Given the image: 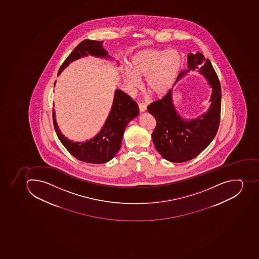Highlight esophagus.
<instances>
[{
    "instance_id": "obj_1",
    "label": "esophagus",
    "mask_w": 259,
    "mask_h": 259,
    "mask_svg": "<svg viewBox=\"0 0 259 259\" xmlns=\"http://www.w3.org/2000/svg\"><path fill=\"white\" fill-rule=\"evenodd\" d=\"M138 106H139V110L141 113L142 112L146 111V104H144V103H139L138 104Z\"/></svg>"
}]
</instances>
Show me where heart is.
Listing matches in <instances>:
<instances>
[{
  "label": "heart",
  "mask_w": 259,
  "mask_h": 259,
  "mask_svg": "<svg viewBox=\"0 0 259 259\" xmlns=\"http://www.w3.org/2000/svg\"><path fill=\"white\" fill-rule=\"evenodd\" d=\"M183 65V59L177 51L146 49L132 57L130 70L124 71L125 81L137 88L140 79L145 78V88L154 97L167 94Z\"/></svg>",
  "instance_id": "heart-1"
}]
</instances>
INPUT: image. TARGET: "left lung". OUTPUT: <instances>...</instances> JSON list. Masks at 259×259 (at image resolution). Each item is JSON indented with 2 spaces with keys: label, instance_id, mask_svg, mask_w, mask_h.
<instances>
[{
  "label": "left lung",
  "instance_id": "left-lung-1",
  "mask_svg": "<svg viewBox=\"0 0 259 259\" xmlns=\"http://www.w3.org/2000/svg\"><path fill=\"white\" fill-rule=\"evenodd\" d=\"M188 68L180 73L174 85L190 70L199 71L212 88L211 104L205 113L195 119L182 118L174 106L172 89L147 107L156 120L152 133L154 146L162 158L172 162H186L198 156L213 140L220 122L222 91L210 60L199 52L189 54Z\"/></svg>",
  "mask_w": 259,
  "mask_h": 259
}]
</instances>
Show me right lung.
Listing matches in <instances>:
<instances>
[{"instance_id":"obj_1","label":"right lung","mask_w":259,"mask_h":259,"mask_svg":"<svg viewBox=\"0 0 259 259\" xmlns=\"http://www.w3.org/2000/svg\"><path fill=\"white\" fill-rule=\"evenodd\" d=\"M90 56L99 58H110L103 47V41L84 40L75 47L59 69L58 74L70 63L81 57ZM56 85V81H55ZM139 115V108L136 101L122 91L116 90L111 110L102 129L96 137L85 142H74L63 135L56 122L53 109V123L56 134L63 146L73 157L89 163H105L111 160L118 153L122 144L124 130L133 118Z\"/></svg>"}]
</instances>
